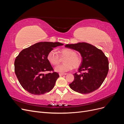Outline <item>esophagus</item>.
<instances>
[{
	"label": "esophagus",
	"mask_w": 124,
	"mask_h": 124,
	"mask_svg": "<svg viewBox=\"0 0 124 124\" xmlns=\"http://www.w3.org/2000/svg\"><path fill=\"white\" fill-rule=\"evenodd\" d=\"M67 74V73H59V76L60 77H61V76H64V75H66Z\"/></svg>",
	"instance_id": "esophagus-1"
}]
</instances>
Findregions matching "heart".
<instances>
[{"label": "heart", "instance_id": "obj_1", "mask_svg": "<svg viewBox=\"0 0 124 124\" xmlns=\"http://www.w3.org/2000/svg\"><path fill=\"white\" fill-rule=\"evenodd\" d=\"M62 57H66L63 62L65 63L59 65L55 68L56 72L63 73L67 72L74 68H78L82 63V58L80 56L77 54L76 52L70 48H63L60 51ZM47 59L51 65L57 66L60 62L59 55L55 50H51L48 52Z\"/></svg>", "mask_w": 124, "mask_h": 124}]
</instances>
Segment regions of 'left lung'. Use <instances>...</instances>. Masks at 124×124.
Wrapping results in <instances>:
<instances>
[{
    "label": "left lung",
    "instance_id": "obj_1",
    "mask_svg": "<svg viewBox=\"0 0 124 124\" xmlns=\"http://www.w3.org/2000/svg\"><path fill=\"white\" fill-rule=\"evenodd\" d=\"M65 47L80 52L82 63L75 73L74 81L69 84L74 91L81 93H91L102 84L108 71V61L103 52L93 45L85 42L66 44ZM82 71H84L82 73Z\"/></svg>",
    "mask_w": 124,
    "mask_h": 124
}]
</instances>
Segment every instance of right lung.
Instances as JSON below:
<instances>
[{"label":"right lung","instance_id":"add662e5","mask_svg":"<svg viewBox=\"0 0 124 124\" xmlns=\"http://www.w3.org/2000/svg\"><path fill=\"white\" fill-rule=\"evenodd\" d=\"M63 44L59 42H38L25 48L18 55L14 62V71L25 91L40 95L53 88L59 76L54 72L47 55L54 47ZM46 71L52 72L44 74Z\"/></svg>","mask_w":124,"mask_h":124}]
</instances>
